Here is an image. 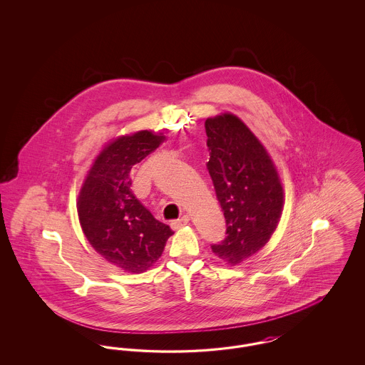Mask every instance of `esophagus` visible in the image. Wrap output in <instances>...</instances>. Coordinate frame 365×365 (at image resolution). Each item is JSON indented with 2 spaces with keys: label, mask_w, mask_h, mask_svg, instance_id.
<instances>
[{
  "label": "esophagus",
  "mask_w": 365,
  "mask_h": 365,
  "mask_svg": "<svg viewBox=\"0 0 365 365\" xmlns=\"http://www.w3.org/2000/svg\"><path fill=\"white\" fill-rule=\"evenodd\" d=\"M189 222H190V216H189V215H183L180 219H178V220L173 222V228H175V230L182 228V227L189 225Z\"/></svg>",
  "instance_id": "34e87169"
}]
</instances>
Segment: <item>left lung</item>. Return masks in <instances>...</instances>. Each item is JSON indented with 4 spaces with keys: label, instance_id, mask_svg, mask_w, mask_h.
<instances>
[{
    "label": "left lung",
    "instance_id": "left-lung-1",
    "mask_svg": "<svg viewBox=\"0 0 365 365\" xmlns=\"http://www.w3.org/2000/svg\"><path fill=\"white\" fill-rule=\"evenodd\" d=\"M209 161L227 237L212 252L231 265L257 253L278 226L283 187L260 140L232 113L205 120Z\"/></svg>",
    "mask_w": 365,
    "mask_h": 365
}]
</instances>
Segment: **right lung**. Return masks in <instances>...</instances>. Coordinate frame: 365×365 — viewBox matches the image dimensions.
I'll use <instances>...</instances> for the list:
<instances>
[{"label": "right lung", "instance_id": "right-lung-1", "mask_svg": "<svg viewBox=\"0 0 365 365\" xmlns=\"http://www.w3.org/2000/svg\"><path fill=\"white\" fill-rule=\"evenodd\" d=\"M163 134L143 130L113 139L96 158L78 197V215L87 241L105 260L139 274L161 256L174 234L131 190L133 165L156 150Z\"/></svg>", "mask_w": 365, "mask_h": 365}]
</instances>
